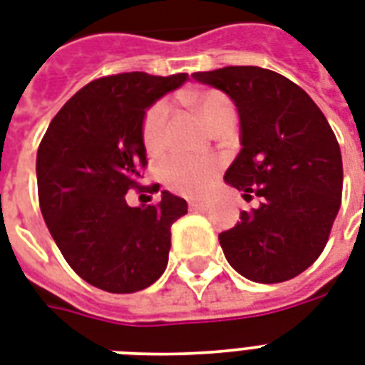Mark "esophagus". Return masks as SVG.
<instances>
[{
	"label": "esophagus",
	"instance_id": "1",
	"mask_svg": "<svg viewBox=\"0 0 365 365\" xmlns=\"http://www.w3.org/2000/svg\"><path fill=\"white\" fill-rule=\"evenodd\" d=\"M189 207H191V210H208L210 202L208 201H191L189 202Z\"/></svg>",
	"mask_w": 365,
	"mask_h": 365
}]
</instances>
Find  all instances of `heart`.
Instances as JSON below:
<instances>
[{"label":"heart","instance_id":"b5f03b06","mask_svg":"<svg viewBox=\"0 0 365 365\" xmlns=\"http://www.w3.org/2000/svg\"><path fill=\"white\" fill-rule=\"evenodd\" d=\"M193 105L202 120L207 122V126H212L222 116L233 113L232 101L216 90H207L193 96ZM168 113H170L168 101H158L147 113L143 120V143L149 153H160L164 149ZM216 170H218V160L187 157V155H170L168 158H164L160 166L164 183L172 191L187 197H199L205 193L210 187Z\"/></svg>","mask_w":365,"mask_h":365}]
</instances>
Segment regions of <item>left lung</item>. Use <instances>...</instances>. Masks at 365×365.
I'll use <instances>...</instances> for the list:
<instances>
[{
  "mask_svg": "<svg viewBox=\"0 0 365 365\" xmlns=\"http://www.w3.org/2000/svg\"><path fill=\"white\" fill-rule=\"evenodd\" d=\"M193 78L237 107L241 151L224 182L245 201L260 197L218 235L226 260L250 282H287L316 262L341 208L337 138L310 96L277 72L226 66Z\"/></svg>",
  "mask_w": 365,
  "mask_h": 365,
  "instance_id": "1",
  "label": "left lung"
}]
</instances>
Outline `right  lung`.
Returning a JSON list of instances; mask_svg holds the SVG:
<instances>
[{
	"label": "right lung",
	"instance_id": "right-lung-1",
	"mask_svg": "<svg viewBox=\"0 0 365 365\" xmlns=\"http://www.w3.org/2000/svg\"><path fill=\"white\" fill-rule=\"evenodd\" d=\"M185 72H124L93 80L65 103L36 157L38 197L47 230L83 282L107 293H135L164 274L170 227L187 202L163 191L157 205L130 207L147 164L143 120ZM158 191V185L141 187Z\"/></svg>",
	"mask_w": 365,
	"mask_h": 365
}]
</instances>
